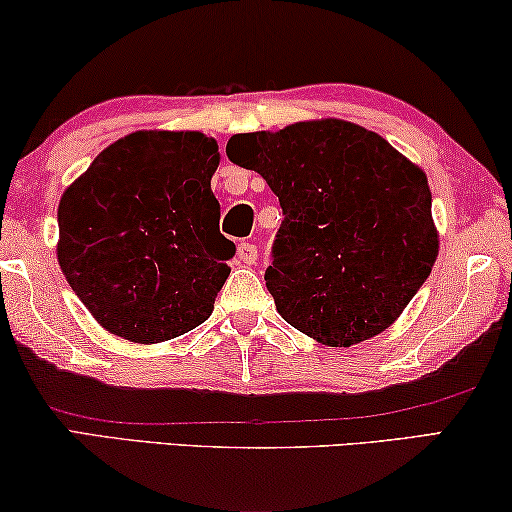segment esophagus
<instances>
[{
    "label": "esophagus",
    "instance_id": "34e87169",
    "mask_svg": "<svg viewBox=\"0 0 512 512\" xmlns=\"http://www.w3.org/2000/svg\"><path fill=\"white\" fill-rule=\"evenodd\" d=\"M237 258H240V261H242L244 265H254L256 258H258L256 244H251V242L237 244Z\"/></svg>",
    "mask_w": 512,
    "mask_h": 512
}]
</instances>
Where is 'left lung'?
<instances>
[{
  "mask_svg": "<svg viewBox=\"0 0 512 512\" xmlns=\"http://www.w3.org/2000/svg\"><path fill=\"white\" fill-rule=\"evenodd\" d=\"M226 153L282 205L265 286L284 321L333 347L394 324L438 256L426 174L387 139L333 118L233 135Z\"/></svg>",
  "mask_w": 512,
  "mask_h": 512,
  "instance_id": "obj_1",
  "label": "left lung"
}]
</instances>
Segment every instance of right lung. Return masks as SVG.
Here are the masks:
<instances>
[{"label":"right lung","instance_id":"add662e5","mask_svg":"<svg viewBox=\"0 0 512 512\" xmlns=\"http://www.w3.org/2000/svg\"><path fill=\"white\" fill-rule=\"evenodd\" d=\"M216 167L219 146L202 132H132L62 195L60 268L109 333L163 342L209 319L235 256Z\"/></svg>","mask_w":512,"mask_h":512}]
</instances>
